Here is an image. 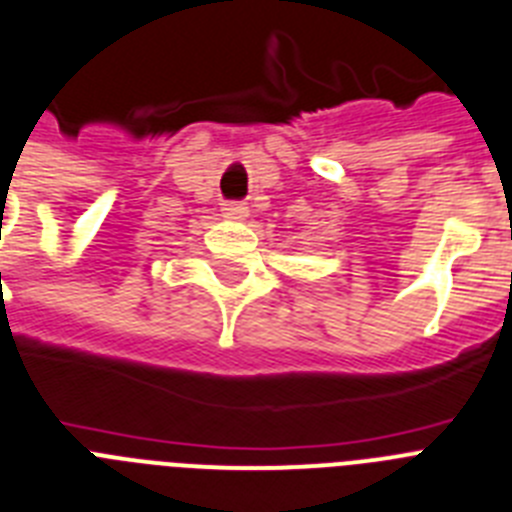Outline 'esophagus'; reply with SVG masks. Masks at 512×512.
<instances>
[{"label": "esophagus", "mask_w": 512, "mask_h": 512, "mask_svg": "<svg viewBox=\"0 0 512 512\" xmlns=\"http://www.w3.org/2000/svg\"><path fill=\"white\" fill-rule=\"evenodd\" d=\"M222 214H225L227 220H246L248 207H246V204H240V202L222 204Z\"/></svg>", "instance_id": "1"}]
</instances>
